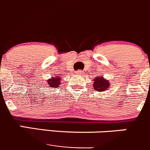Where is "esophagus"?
I'll use <instances>...</instances> for the list:
<instances>
[{
	"label": "esophagus",
	"mask_w": 150,
	"mask_h": 150,
	"mask_svg": "<svg viewBox=\"0 0 150 150\" xmlns=\"http://www.w3.org/2000/svg\"><path fill=\"white\" fill-rule=\"evenodd\" d=\"M81 73H82V70H80L79 69V70L77 71V74H78V75H81Z\"/></svg>",
	"instance_id": "1"
}]
</instances>
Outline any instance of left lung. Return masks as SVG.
<instances>
[{
  "instance_id": "8db88e82",
  "label": "left lung",
  "mask_w": 150,
  "mask_h": 150,
  "mask_svg": "<svg viewBox=\"0 0 150 150\" xmlns=\"http://www.w3.org/2000/svg\"><path fill=\"white\" fill-rule=\"evenodd\" d=\"M93 81H94L93 86L95 91H99L101 92L105 90H107L108 88L110 86V83L105 80L103 77H97L93 79Z\"/></svg>"
}]
</instances>
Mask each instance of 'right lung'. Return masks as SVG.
Returning <instances> with one entry per match:
<instances>
[{"label": "right lung", "instance_id": "add662e5", "mask_svg": "<svg viewBox=\"0 0 150 150\" xmlns=\"http://www.w3.org/2000/svg\"><path fill=\"white\" fill-rule=\"evenodd\" d=\"M61 81L62 79L60 78V77H59V75L56 77H53V78H50L49 79L48 81H47V86L48 87H52V88H57L59 86V85H60L61 83Z\"/></svg>", "mask_w": 150, "mask_h": 150}]
</instances>
